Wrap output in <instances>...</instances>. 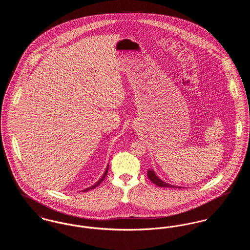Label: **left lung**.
Wrapping results in <instances>:
<instances>
[{
	"instance_id": "left-lung-1",
	"label": "left lung",
	"mask_w": 250,
	"mask_h": 250,
	"mask_svg": "<svg viewBox=\"0 0 250 250\" xmlns=\"http://www.w3.org/2000/svg\"><path fill=\"white\" fill-rule=\"evenodd\" d=\"M147 176H148V178L150 179L155 185L158 186V187H162V188H177V187L171 186V185H169V184H167L165 182H163L162 180H160V179L158 178V177L156 176V174L154 172V170L148 169Z\"/></svg>"
}]
</instances>
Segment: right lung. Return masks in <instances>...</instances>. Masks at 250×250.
<instances>
[{"mask_svg":"<svg viewBox=\"0 0 250 250\" xmlns=\"http://www.w3.org/2000/svg\"><path fill=\"white\" fill-rule=\"evenodd\" d=\"M107 169H108V165H107V168H106V171L104 172V174H103V176L101 177V179H100L99 181H97V182H96V184H95V185H94V186H92V187H90V188H86V189H84V190L83 191V192H86V191L90 190V189H94V188H96L97 186H99V185H100V184L102 183V181H103V180L105 179V177L107 176Z\"/></svg>","mask_w":250,"mask_h":250,"instance_id":"1","label":"right lung"}]
</instances>
